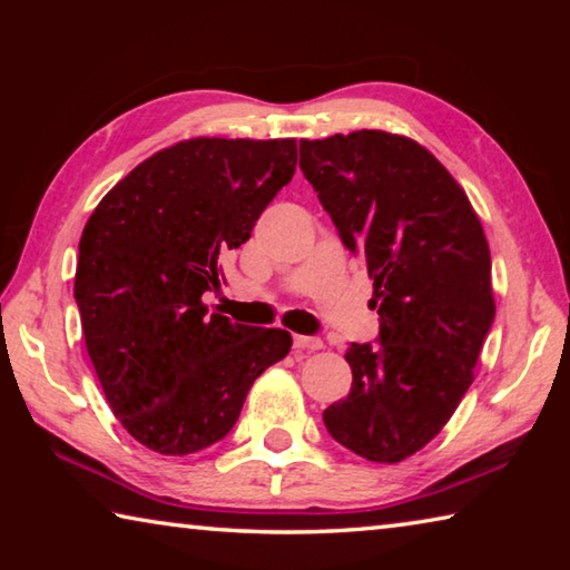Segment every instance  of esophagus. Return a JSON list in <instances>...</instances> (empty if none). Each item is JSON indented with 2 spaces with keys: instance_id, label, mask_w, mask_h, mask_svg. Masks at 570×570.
Returning <instances> with one entry per match:
<instances>
[{
  "instance_id": "1",
  "label": "esophagus",
  "mask_w": 570,
  "mask_h": 570,
  "mask_svg": "<svg viewBox=\"0 0 570 570\" xmlns=\"http://www.w3.org/2000/svg\"><path fill=\"white\" fill-rule=\"evenodd\" d=\"M324 342L320 336H304V334H294V350H304V352H314L322 350Z\"/></svg>"
}]
</instances>
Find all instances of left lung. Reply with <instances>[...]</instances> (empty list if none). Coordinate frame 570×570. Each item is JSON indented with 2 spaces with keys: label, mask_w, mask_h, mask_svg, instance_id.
<instances>
[{
  "label": "left lung",
  "mask_w": 570,
  "mask_h": 570,
  "mask_svg": "<svg viewBox=\"0 0 570 570\" xmlns=\"http://www.w3.org/2000/svg\"><path fill=\"white\" fill-rule=\"evenodd\" d=\"M342 244L374 282L377 344H352V390L324 410L330 435L400 462L445 428L495 320L490 248L465 190L404 135L354 130L298 142Z\"/></svg>",
  "instance_id": "obj_1"
}]
</instances>
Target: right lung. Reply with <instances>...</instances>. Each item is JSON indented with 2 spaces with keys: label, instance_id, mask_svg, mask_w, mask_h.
Returning <instances> with one entry per match:
<instances>
[{
  "label": "right lung",
  "instance_id": "obj_1",
  "mask_svg": "<svg viewBox=\"0 0 570 570\" xmlns=\"http://www.w3.org/2000/svg\"><path fill=\"white\" fill-rule=\"evenodd\" d=\"M296 170V140L193 138L132 168L80 238L75 302L115 417L160 455L224 440L284 330L208 314L220 256L250 238Z\"/></svg>",
  "mask_w": 570,
  "mask_h": 570
}]
</instances>
